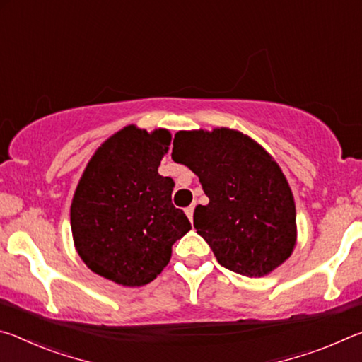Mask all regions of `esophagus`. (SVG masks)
Instances as JSON below:
<instances>
[{"label": "esophagus", "instance_id": "1", "mask_svg": "<svg viewBox=\"0 0 362 362\" xmlns=\"http://www.w3.org/2000/svg\"><path fill=\"white\" fill-rule=\"evenodd\" d=\"M193 211H194V206L185 207V214H187V217H188L189 222H192V220H193Z\"/></svg>", "mask_w": 362, "mask_h": 362}]
</instances>
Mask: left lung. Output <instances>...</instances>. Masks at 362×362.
<instances>
[{"instance_id": "1", "label": "left lung", "mask_w": 362, "mask_h": 362, "mask_svg": "<svg viewBox=\"0 0 362 362\" xmlns=\"http://www.w3.org/2000/svg\"><path fill=\"white\" fill-rule=\"evenodd\" d=\"M177 163L199 177L209 204L193 225L218 263L249 278L265 276L296 246V204L284 174L262 146L233 129L180 131Z\"/></svg>"}]
</instances>
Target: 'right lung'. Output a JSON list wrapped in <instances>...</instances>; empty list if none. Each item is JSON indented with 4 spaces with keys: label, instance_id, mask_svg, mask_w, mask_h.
I'll list each match as a JSON object with an SVG mask.
<instances>
[{
    "label": "right lung",
    "instance_id": "1",
    "mask_svg": "<svg viewBox=\"0 0 362 362\" xmlns=\"http://www.w3.org/2000/svg\"><path fill=\"white\" fill-rule=\"evenodd\" d=\"M170 134L127 126L90 159L73 196L70 218L79 257L94 273L136 287L151 283L173 244L192 230L173 204L174 180L158 174Z\"/></svg>",
    "mask_w": 362,
    "mask_h": 362
}]
</instances>
